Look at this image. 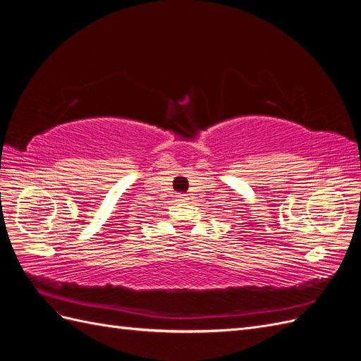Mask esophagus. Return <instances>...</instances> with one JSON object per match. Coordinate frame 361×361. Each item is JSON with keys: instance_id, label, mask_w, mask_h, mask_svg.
Segmentation results:
<instances>
[{"instance_id": "esophagus-1", "label": "esophagus", "mask_w": 361, "mask_h": 361, "mask_svg": "<svg viewBox=\"0 0 361 361\" xmlns=\"http://www.w3.org/2000/svg\"><path fill=\"white\" fill-rule=\"evenodd\" d=\"M178 200L185 202V200H187V197H185V194H178Z\"/></svg>"}]
</instances>
